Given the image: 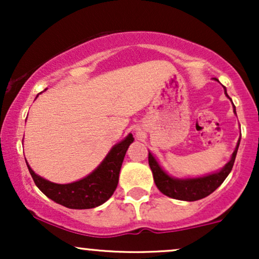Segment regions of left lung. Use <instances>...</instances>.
<instances>
[{
    "mask_svg": "<svg viewBox=\"0 0 259 259\" xmlns=\"http://www.w3.org/2000/svg\"><path fill=\"white\" fill-rule=\"evenodd\" d=\"M215 80L218 81V79ZM225 95L228 96L227 90H225ZM229 99H230V97H229ZM234 112L235 114H236L235 106ZM239 145L240 140L237 141L236 148H235V151L233 152L231 159L224 165V168H222L221 170L217 171V173L206 175V177L192 178V179L191 178H190V179H178V178L169 177V175L160 168V165L158 164L156 158L152 156V153L148 152V164H150L151 170H152L153 180L154 183H156V186L158 187V190L162 194L168 196V197L175 198V200L191 202L207 197L208 195H210L213 191H215V190L222 185L223 181L227 179L229 173H230L231 169H233Z\"/></svg>",
    "mask_w": 259,
    "mask_h": 259,
    "instance_id": "8db88e82",
    "label": "left lung"
}]
</instances>
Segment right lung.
<instances>
[{
	"mask_svg": "<svg viewBox=\"0 0 259 259\" xmlns=\"http://www.w3.org/2000/svg\"><path fill=\"white\" fill-rule=\"evenodd\" d=\"M134 141L132 134L109 151L102 163L85 177L84 179L70 184H56L44 179L34 173L28 165L29 171L41 191L56 203L72 209H89L101 206L115 191L119 180V171L129 145Z\"/></svg>",
	"mask_w": 259,
	"mask_h": 259,
	"instance_id": "obj_1",
	"label": "right lung"
}]
</instances>
